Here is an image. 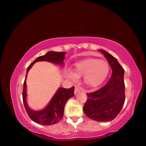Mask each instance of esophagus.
<instances>
[{
  "mask_svg": "<svg viewBox=\"0 0 146 146\" xmlns=\"http://www.w3.org/2000/svg\"><path fill=\"white\" fill-rule=\"evenodd\" d=\"M81 91L80 88H79L78 87H75V91H74V93H75V94H76L80 92V91Z\"/></svg>",
  "mask_w": 146,
  "mask_h": 146,
  "instance_id": "34e87169",
  "label": "esophagus"
}]
</instances>
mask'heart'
I'll use <instances>...</instances> for the list:
<instances>
[{
  "instance_id": "1",
  "label": "heart",
  "mask_w": 146,
  "mask_h": 146,
  "mask_svg": "<svg viewBox=\"0 0 146 146\" xmlns=\"http://www.w3.org/2000/svg\"><path fill=\"white\" fill-rule=\"evenodd\" d=\"M110 67L105 60L96 58L83 59L76 62L73 67V72L66 70L65 75L75 80L83 76L85 84L90 88H96L104 82L110 73Z\"/></svg>"
}]
</instances>
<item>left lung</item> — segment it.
Masks as SVG:
<instances>
[{
	"mask_svg": "<svg viewBox=\"0 0 146 146\" xmlns=\"http://www.w3.org/2000/svg\"><path fill=\"white\" fill-rule=\"evenodd\" d=\"M111 68L112 75L100 90L87 93L88 99L83 110L88 117L98 122H109L119 114L125 102L124 70L114 56L99 49Z\"/></svg>",
	"mask_w": 146,
	"mask_h": 146,
	"instance_id": "1",
	"label": "left lung"
}]
</instances>
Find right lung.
<instances>
[{
	"instance_id": "obj_1",
	"label": "right lung",
	"mask_w": 146,
	"mask_h": 146,
	"mask_svg": "<svg viewBox=\"0 0 146 146\" xmlns=\"http://www.w3.org/2000/svg\"><path fill=\"white\" fill-rule=\"evenodd\" d=\"M65 52L49 51L44 55L36 58L27 68L23 92V102L29 118L37 123L49 125L59 122L63 117L64 106L66 105V103L67 102L69 98L74 96L75 87L73 86L70 89L59 88L45 108L39 111L33 110L29 108L26 101V78L28 71L35 63L39 61H47L60 66H64L63 61L65 58Z\"/></svg>"
}]
</instances>
